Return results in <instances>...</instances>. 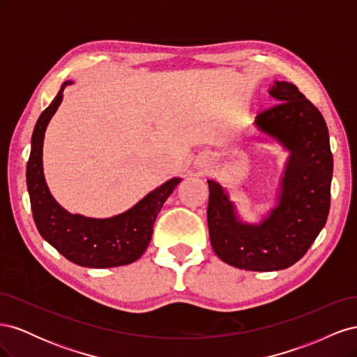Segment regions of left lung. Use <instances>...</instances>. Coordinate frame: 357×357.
Returning <instances> with one entry per match:
<instances>
[{
  "label": "left lung",
  "mask_w": 357,
  "mask_h": 357,
  "mask_svg": "<svg viewBox=\"0 0 357 357\" xmlns=\"http://www.w3.org/2000/svg\"><path fill=\"white\" fill-rule=\"evenodd\" d=\"M278 104L256 116V126L290 156L278 205L259 225L243 223L223 188L208 180L210 241L223 262L247 271H278L307 253L326 223L331 207L332 152L325 119L295 84L275 82Z\"/></svg>",
  "instance_id": "1"
}]
</instances>
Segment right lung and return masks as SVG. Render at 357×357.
Here are the masks:
<instances>
[{
  "label": "right lung",
  "mask_w": 357,
  "mask_h": 357,
  "mask_svg": "<svg viewBox=\"0 0 357 357\" xmlns=\"http://www.w3.org/2000/svg\"><path fill=\"white\" fill-rule=\"evenodd\" d=\"M68 84L71 82L61 86L56 98L41 113L32 132L31 155L26 164L32 218L43 238L75 265L112 268L132 264L146 252L156 215L181 178L168 180L131 210L110 219H91L63 210L47 189L41 158L47 123L58 110L62 92Z\"/></svg>",
  "instance_id": "add662e5"
}]
</instances>
